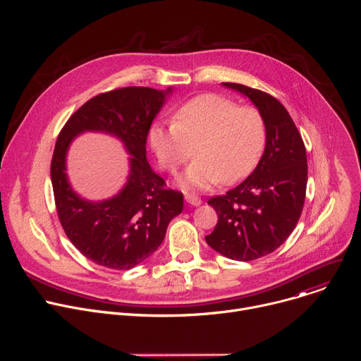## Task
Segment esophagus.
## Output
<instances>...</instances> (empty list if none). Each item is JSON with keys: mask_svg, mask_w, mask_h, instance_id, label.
Instances as JSON below:
<instances>
[{"mask_svg": "<svg viewBox=\"0 0 361 361\" xmlns=\"http://www.w3.org/2000/svg\"><path fill=\"white\" fill-rule=\"evenodd\" d=\"M184 200L187 204L192 205V207H198V205H201V200L197 197V195H192V194H185L184 195Z\"/></svg>", "mask_w": 361, "mask_h": 361, "instance_id": "1", "label": "esophagus"}]
</instances>
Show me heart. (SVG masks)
<instances>
[{
    "instance_id": "b5f03b06",
    "label": "heart",
    "mask_w": 361,
    "mask_h": 361,
    "mask_svg": "<svg viewBox=\"0 0 361 361\" xmlns=\"http://www.w3.org/2000/svg\"><path fill=\"white\" fill-rule=\"evenodd\" d=\"M148 140L161 167L171 173L191 156L194 145L197 157L180 184L204 190L221 180L235 183L254 170L266 145V124L259 110L202 94L184 102L174 120L152 124Z\"/></svg>"
}]
</instances>
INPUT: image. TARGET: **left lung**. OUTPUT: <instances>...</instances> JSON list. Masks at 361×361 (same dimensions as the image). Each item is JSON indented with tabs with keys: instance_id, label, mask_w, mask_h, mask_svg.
Segmentation results:
<instances>
[{
	"instance_id": "obj_1",
	"label": "left lung",
	"mask_w": 361,
	"mask_h": 361,
	"mask_svg": "<svg viewBox=\"0 0 361 361\" xmlns=\"http://www.w3.org/2000/svg\"><path fill=\"white\" fill-rule=\"evenodd\" d=\"M247 97L266 124V147L254 171L235 188L209 200L219 223L205 237L227 259L251 262L279 248L304 205L307 156L302 138L279 99L243 84L223 82Z\"/></svg>"
}]
</instances>
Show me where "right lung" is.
Instances as JSON below:
<instances>
[{
	"mask_svg": "<svg viewBox=\"0 0 361 361\" xmlns=\"http://www.w3.org/2000/svg\"><path fill=\"white\" fill-rule=\"evenodd\" d=\"M173 94L126 87L99 94L80 107L61 130L51 161V183L60 223L77 250L98 266L130 270L156 251L169 223L183 212V192L166 190L164 180L147 161L149 127ZM82 132H102L120 139L129 152V176L113 197L91 202L73 188L66 154Z\"/></svg>",
	"mask_w": 361,
	"mask_h": 361,
	"instance_id": "1",
	"label": "right lung"
}]
</instances>
